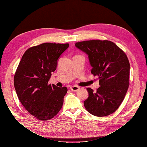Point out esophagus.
Listing matches in <instances>:
<instances>
[{"mask_svg": "<svg viewBox=\"0 0 147 147\" xmlns=\"http://www.w3.org/2000/svg\"><path fill=\"white\" fill-rule=\"evenodd\" d=\"M80 89V88L77 86H72L70 88V90L73 91H77Z\"/></svg>", "mask_w": 147, "mask_h": 147, "instance_id": "esophagus-1", "label": "esophagus"}]
</instances>
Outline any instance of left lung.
<instances>
[{"instance_id": "obj_1", "label": "left lung", "mask_w": 147, "mask_h": 147, "mask_svg": "<svg viewBox=\"0 0 147 147\" xmlns=\"http://www.w3.org/2000/svg\"><path fill=\"white\" fill-rule=\"evenodd\" d=\"M75 46L88 55L91 72L99 79L96 92L86 88L89 97L84 102V107L97 117L112 114L122 103L129 84L130 64L126 53L107 40L79 42Z\"/></svg>"}]
</instances>
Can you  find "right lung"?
Wrapping results in <instances>:
<instances>
[{"mask_svg":"<svg viewBox=\"0 0 147 147\" xmlns=\"http://www.w3.org/2000/svg\"><path fill=\"white\" fill-rule=\"evenodd\" d=\"M69 43H43L25 51L14 76V86L21 103L28 112L42 121L58 113L67 88L48 83L57 61Z\"/></svg>","mask_w":147,"mask_h":147,"instance_id":"add662e5","label":"right lung"}]
</instances>
